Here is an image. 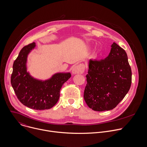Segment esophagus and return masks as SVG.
<instances>
[{
  "instance_id": "1",
  "label": "esophagus",
  "mask_w": 147,
  "mask_h": 147,
  "mask_svg": "<svg viewBox=\"0 0 147 147\" xmlns=\"http://www.w3.org/2000/svg\"><path fill=\"white\" fill-rule=\"evenodd\" d=\"M84 71V66L82 64H79L74 66L72 69L73 74H82Z\"/></svg>"
}]
</instances>
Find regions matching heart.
Here are the masks:
<instances>
[{
	"mask_svg": "<svg viewBox=\"0 0 147 147\" xmlns=\"http://www.w3.org/2000/svg\"><path fill=\"white\" fill-rule=\"evenodd\" d=\"M96 55H97V53H96V55H95V56H96Z\"/></svg>",
	"mask_w": 147,
	"mask_h": 147,
	"instance_id": "obj_1",
	"label": "heart"
}]
</instances>
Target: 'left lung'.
<instances>
[{"mask_svg": "<svg viewBox=\"0 0 147 147\" xmlns=\"http://www.w3.org/2000/svg\"><path fill=\"white\" fill-rule=\"evenodd\" d=\"M111 47L105 59L89 61L84 98L95 111L114 109L131 87L132 73L127 53L115 42Z\"/></svg>", "mask_w": 147, "mask_h": 147, "instance_id": "left-lung-1", "label": "left lung"}]
</instances>
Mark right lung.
<instances>
[{"mask_svg":"<svg viewBox=\"0 0 147 147\" xmlns=\"http://www.w3.org/2000/svg\"><path fill=\"white\" fill-rule=\"evenodd\" d=\"M35 47L32 42L20 51L13 66L11 84L20 102L35 110L49 109L55 106L60 97L63 84L70 77V73H56L45 81L36 80L27 71L28 53Z\"/></svg>","mask_w":147,"mask_h":147,"instance_id":"1","label":"right lung"}]
</instances>
